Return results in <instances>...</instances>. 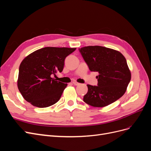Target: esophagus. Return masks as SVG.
<instances>
[{"label": "esophagus", "mask_w": 151, "mask_h": 151, "mask_svg": "<svg viewBox=\"0 0 151 151\" xmlns=\"http://www.w3.org/2000/svg\"><path fill=\"white\" fill-rule=\"evenodd\" d=\"M72 83H73V84L75 85V86H78V85H79V84H80L79 83H77V82H76V81L72 82Z\"/></svg>", "instance_id": "esophagus-1"}]
</instances>
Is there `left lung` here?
Instances as JSON below:
<instances>
[{
    "mask_svg": "<svg viewBox=\"0 0 151 151\" xmlns=\"http://www.w3.org/2000/svg\"><path fill=\"white\" fill-rule=\"evenodd\" d=\"M84 61L92 72H98V86L87 85L85 103L94 107H104L125 94L131 73L125 57L118 51L101 46L79 48Z\"/></svg>",
    "mask_w": 151,
    "mask_h": 151,
    "instance_id": "left-lung-1",
    "label": "left lung"
}]
</instances>
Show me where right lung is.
Instances as JSON below:
<instances>
[{
  "label": "right lung",
  "instance_id": "add662e5",
  "mask_svg": "<svg viewBox=\"0 0 151 151\" xmlns=\"http://www.w3.org/2000/svg\"><path fill=\"white\" fill-rule=\"evenodd\" d=\"M76 48L45 47L24 58L19 68L17 87L26 101L38 108H46L60 99L67 84L52 77L62 72L65 58Z\"/></svg>",
  "mask_w": 151,
  "mask_h": 151
}]
</instances>
